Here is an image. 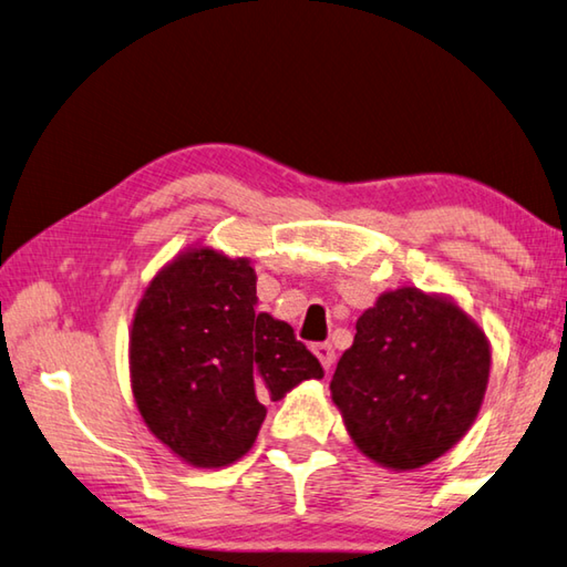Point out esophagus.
I'll list each match as a JSON object with an SVG mask.
<instances>
[{
  "label": "esophagus",
  "mask_w": 567,
  "mask_h": 567,
  "mask_svg": "<svg viewBox=\"0 0 567 567\" xmlns=\"http://www.w3.org/2000/svg\"><path fill=\"white\" fill-rule=\"evenodd\" d=\"M312 352L317 354L319 362H322L324 372H329V369L334 367V347L329 344V342H317V344H312Z\"/></svg>",
  "instance_id": "obj_1"
}]
</instances>
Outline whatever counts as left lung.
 <instances>
[{
  "label": "left lung",
  "mask_w": 567,
  "mask_h": 567,
  "mask_svg": "<svg viewBox=\"0 0 567 567\" xmlns=\"http://www.w3.org/2000/svg\"><path fill=\"white\" fill-rule=\"evenodd\" d=\"M488 339L454 302L416 287L386 292L357 319L332 399L362 454L409 471L456 444L488 384Z\"/></svg>",
  "instance_id": "obj_1"
}]
</instances>
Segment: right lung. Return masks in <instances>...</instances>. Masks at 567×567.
<instances>
[{
  "label": "right lung",
  "instance_id": "obj_1",
  "mask_svg": "<svg viewBox=\"0 0 567 567\" xmlns=\"http://www.w3.org/2000/svg\"><path fill=\"white\" fill-rule=\"evenodd\" d=\"M255 270L200 248L153 277L131 329V386L153 436L218 468L255 444L267 401L324 369L295 329L257 312Z\"/></svg>",
  "mask_w": 567,
  "mask_h": 567
}]
</instances>
